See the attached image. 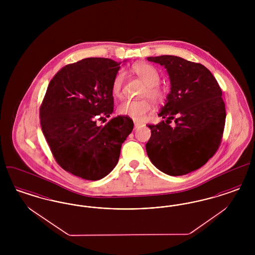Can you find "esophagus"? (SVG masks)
<instances>
[{"mask_svg": "<svg viewBox=\"0 0 255 255\" xmlns=\"http://www.w3.org/2000/svg\"><path fill=\"white\" fill-rule=\"evenodd\" d=\"M142 126H143V124H142V123H140V122H134V129L140 128V127H142Z\"/></svg>", "mask_w": 255, "mask_h": 255, "instance_id": "1", "label": "esophagus"}]
</instances>
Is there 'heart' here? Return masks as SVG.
Here are the masks:
<instances>
[{"label": "heart", "instance_id": "1", "mask_svg": "<svg viewBox=\"0 0 255 255\" xmlns=\"http://www.w3.org/2000/svg\"><path fill=\"white\" fill-rule=\"evenodd\" d=\"M134 73L141 79V81L147 86L143 97H148L154 103H161L165 99V93L158 88V85L160 81V76L156 68L153 66L141 63L136 64L133 68ZM125 79L124 71H120L116 74L113 84H112V92L114 96L120 97L122 94V87ZM152 108L151 102L147 99L143 100H124L119 106V112L125 117L131 118L134 121L142 120L150 112Z\"/></svg>", "mask_w": 255, "mask_h": 255}]
</instances>
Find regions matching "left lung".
I'll use <instances>...</instances> for the list:
<instances>
[{
	"label": "left lung",
	"mask_w": 255,
	"mask_h": 255,
	"mask_svg": "<svg viewBox=\"0 0 255 255\" xmlns=\"http://www.w3.org/2000/svg\"><path fill=\"white\" fill-rule=\"evenodd\" d=\"M166 69L170 93L158 117L148 125L151 137L146 152L151 162L170 176L199 169L213 157L221 143L226 108L217 80L205 66L175 55L147 57ZM174 120L175 124L169 123Z\"/></svg>",
	"instance_id": "left-lung-1"
}]
</instances>
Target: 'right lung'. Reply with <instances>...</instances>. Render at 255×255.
<instances>
[{"mask_svg":"<svg viewBox=\"0 0 255 255\" xmlns=\"http://www.w3.org/2000/svg\"><path fill=\"white\" fill-rule=\"evenodd\" d=\"M121 64L92 57L63 67L40 107L42 131L53 157L63 169L84 180L97 181L112 172L133 131V121L123 116L97 125L114 111L112 84Z\"/></svg>","mask_w":255,"mask_h":255,"instance_id":"obj_1","label":"right lung"}]
</instances>
